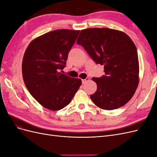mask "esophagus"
<instances>
[{
    "mask_svg": "<svg viewBox=\"0 0 157 157\" xmlns=\"http://www.w3.org/2000/svg\"><path fill=\"white\" fill-rule=\"evenodd\" d=\"M89 80H90V78H89V77H86V78H85V79H83V80H82V84H85V83H86L88 81H89Z\"/></svg>",
    "mask_w": 157,
    "mask_h": 157,
    "instance_id": "1",
    "label": "esophagus"
}]
</instances>
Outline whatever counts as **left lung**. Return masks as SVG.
<instances>
[{"instance_id": "left-lung-1", "label": "left lung", "mask_w": 157, "mask_h": 157, "mask_svg": "<svg viewBox=\"0 0 157 157\" xmlns=\"http://www.w3.org/2000/svg\"><path fill=\"white\" fill-rule=\"evenodd\" d=\"M77 43L91 58L104 66L105 75L93 77L97 91L90 98L99 108L113 110L129 101L139 82V61L136 45L126 33L109 28L80 31Z\"/></svg>"}]
</instances>
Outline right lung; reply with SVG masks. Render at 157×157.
Returning a JSON list of instances; mask_svg holds the SVG:
<instances>
[{"label": "right lung", "mask_w": 157, "mask_h": 157, "mask_svg": "<svg viewBox=\"0 0 157 157\" xmlns=\"http://www.w3.org/2000/svg\"><path fill=\"white\" fill-rule=\"evenodd\" d=\"M80 31L58 29L31 41L22 61V75L31 96L44 107L58 111L67 106L82 84L61 73Z\"/></svg>", "instance_id": "1"}]
</instances>
